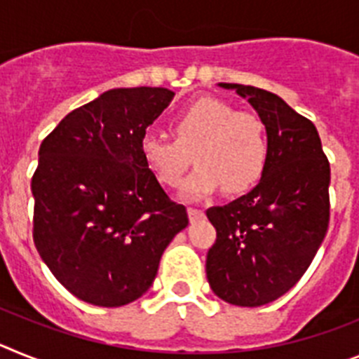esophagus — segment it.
<instances>
[{"label": "esophagus", "mask_w": 359, "mask_h": 359, "mask_svg": "<svg viewBox=\"0 0 359 359\" xmlns=\"http://www.w3.org/2000/svg\"><path fill=\"white\" fill-rule=\"evenodd\" d=\"M188 217H189V222H197V220L204 218V211H202V210H195V208H189V210H188Z\"/></svg>", "instance_id": "obj_1"}]
</instances>
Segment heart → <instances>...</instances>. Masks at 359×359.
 Masks as SVG:
<instances>
[{"label": "heart", "instance_id": "heart-1", "mask_svg": "<svg viewBox=\"0 0 359 359\" xmlns=\"http://www.w3.org/2000/svg\"><path fill=\"white\" fill-rule=\"evenodd\" d=\"M173 139L146 132L139 141L144 166L164 188L175 189L197 161L184 184L186 201H202L226 186L229 193L253 188L267 164L266 126L251 111H235L229 102L204 97L171 117Z\"/></svg>", "mask_w": 359, "mask_h": 359}]
</instances>
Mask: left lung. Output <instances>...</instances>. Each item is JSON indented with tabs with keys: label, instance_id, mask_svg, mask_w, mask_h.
Returning <instances> with one entry per match:
<instances>
[{
	"label": "left lung",
	"instance_id": "1",
	"mask_svg": "<svg viewBox=\"0 0 359 359\" xmlns=\"http://www.w3.org/2000/svg\"><path fill=\"white\" fill-rule=\"evenodd\" d=\"M253 106L266 126L267 164L248 195L205 211L217 229L205 274L220 300L260 307L289 291L311 266L329 226L330 168L318 130L282 97L218 83Z\"/></svg>",
	"mask_w": 359,
	"mask_h": 359
}]
</instances>
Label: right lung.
Here are the masks:
<instances>
[{
	"label": "right lung",
	"mask_w": 359,
	"mask_h": 359,
	"mask_svg": "<svg viewBox=\"0 0 359 359\" xmlns=\"http://www.w3.org/2000/svg\"><path fill=\"white\" fill-rule=\"evenodd\" d=\"M168 88H114L70 111L39 148L34 244L74 296L121 307L154 283L164 249L188 226L139 154Z\"/></svg>",
	"instance_id": "1"
}]
</instances>
